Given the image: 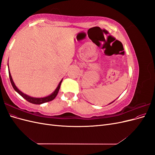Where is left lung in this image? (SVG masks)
Returning <instances> with one entry per match:
<instances>
[{
  "instance_id": "obj_1",
  "label": "left lung",
  "mask_w": 155,
  "mask_h": 155,
  "mask_svg": "<svg viewBox=\"0 0 155 155\" xmlns=\"http://www.w3.org/2000/svg\"><path fill=\"white\" fill-rule=\"evenodd\" d=\"M114 101H115V100H114ZM114 101H112V102H111V103H110V104H109V105H110V104H112V103H113V102H114Z\"/></svg>"
}]
</instances>
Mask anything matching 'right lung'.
I'll list each match as a JSON object with an SVG mask.
<instances>
[{"mask_svg": "<svg viewBox=\"0 0 155 155\" xmlns=\"http://www.w3.org/2000/svg\"><path fill=\"white\" fill-rule=\"evenodd\" d=\"M8 72H9V76H10V81H11V83H12L13 88H14V90H15L18 94H19L23 98H25L26 100H27L28 101L30 102V103H31V104H36V105H40V104H44V103L48 102V101H50L51 100H53L54 98L56 97V96H57L58 93L59 92V88H60V87H61V82L63 81V79H61V81L59 82L58 87L56 88L55 90L52 93H51V94H50L49 96L44 97H31V96H30L22 92L19 90V89L17 88V87H16V85H15V83H14V82L13 81V79H12V77L11 74H10V69H8Z\"/></svg>", "mask_w": 155, "mask_h": 155, "instance_id": "1", "label": "right lung"}]
</instances>
